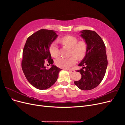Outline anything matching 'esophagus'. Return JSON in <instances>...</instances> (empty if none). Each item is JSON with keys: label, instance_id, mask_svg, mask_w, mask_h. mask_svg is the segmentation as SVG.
Here are the masks:
<instances>
[{"label": "esophagus", "instance_id": "1", "mask_svg": "<svg viewBox=\"0 0 125 125\" xmlns=\"http://www.w3.org/2000/svg\"><path fill=\"white\" fill-rule=\"evenodd\" d=\"M68 71L70 73H73L74 72V70H71V69H68Z\"/></svg>", "mask_w": 125, "mask_h": 125}]
</instances>
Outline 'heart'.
<instances>
[{
	"mask_svg": "<svg viewBox=\"0 0 125 125\" xmlns=\"http://www.w3.org/2000/svg\"><path fill=\"white\" fill-rule=\"evenodd\" d=\"M60 41L63 45L71 48V55L74 56H72L69 58L60 57L56 59L55 64L61 68L68 69L77 63L76 57L79 59L84 57L86 52V44L84 41L78 42V39L76 37L70 35L62 37L60 39ZM49 51L51 56L55 58L58 56L59 47L56 42H54L50 45Z\"/></svg>",
	"mask_w": 125,
	"mask_h": 125,
	"instance_id": "1",
	"label": "heart"
}]
</instances>
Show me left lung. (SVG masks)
I'll use <instances>...</instances> for the list:
<instances>
[{
	"label": "left lung",
	"mask_w": 125,
	"mask_h": 125,
	"mask_svg": "<svg viewBox=\"0 0 125 125\" xmlns=\"http://www.w3.org/2000/svg\"><path fill=\"white\" fill-rule=\"evenodd\" d=\"M80 33L87 48L84 58L78 65L83 67L77 71L80 73L81 78L74 83L82 90H90L99 85L106 71L108 62L105 45L95 31L84 30Z\"/></svg>",
	"instance_id": "left-lung-1"
}]
</instances>
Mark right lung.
<instances>
[{
    "mask_svg": "<svg viewBox=\"0 0 125 125\" xmlns=\"http://www.w3.org/2000/svg\"><path fill=\"white\" fill-rule=\"evenodd\" d=\"M56 32L41 29L28 37L24 47L22 69L29 82L37 89L50 88L56 82L62 70L52 65L54 62L49 51L50 45L57 38ZM45 59L52 65L50 70L44 66Z\"/></svg>",
    "mask_w": 125,
    "mask_h": 125,
    "instance_id": "obj_1",
    "label": "right lung"
}]
</instances>
